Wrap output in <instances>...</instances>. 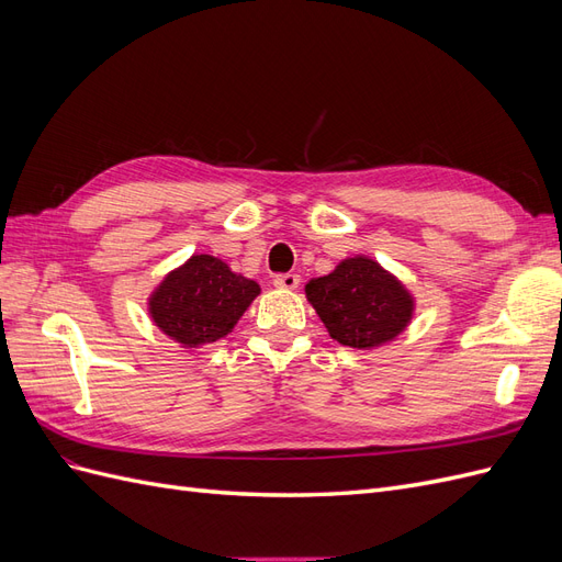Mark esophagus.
<instances>
[{
	"label": "esophagus",
	"mask_w": 562,
	"mask_h": 562,
	"mask_svg": "<svg viewBox=\"0 0 562 562\" xmlns=\"http://www.w3.org/2000/svg\"><path fill=\"white\" fill-rule=\"evenodd\" d=\"M274 285L283 288V291H295L300 285V274H293V271H288V274H277Z\"/></svg>",
	"instance_id": "1"
}]
</instances>
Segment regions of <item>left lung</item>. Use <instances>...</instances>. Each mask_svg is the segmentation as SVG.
<instances>
[{
	"label": "left lung",
	"instance_id": "8db88e82",
	"mask_svg": "<svg viewBox=\"0 0 562 562\" xmlns=\"http://www.w3.org/2000/svg\"><path fill=\"white\" fill-rule=\"evenodd\" d=\"M307 300L333 339L353 349L380 347L405 330L415 302L405 285L380 262L342 260L328 277L307 283Z\"/></svg>",
	"mask_w": 562,
	"mask_h": 562
}]
</instances>
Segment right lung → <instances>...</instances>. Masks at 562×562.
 <instances>
[{"label": "right lung", "instance_id": "add662e5", "mask_svg": "<svg viewBox=\"0 0 562 562\" xmlns=\"http://www.w3.org/2000/svg\"><path fill=\"white\" fill-rule=\"evenodd\" d=\"M260 285L241 277L213 255H192L173 269L149 297L151 321L184 347L225 337L244 316Z\"/></svg>", "mask_w": 562, "mask_h": 562}]
</instances>
